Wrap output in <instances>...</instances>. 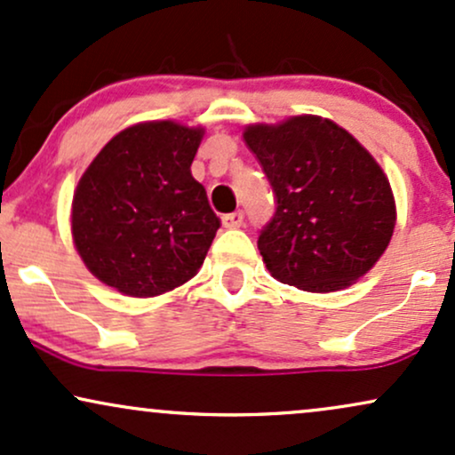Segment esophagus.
<instances>
[{"mask_svg": "<svg viewBox=\"0 0 455 455\" xmlns=\"http://www.w3.org/2000/svg\"><path fill=\"white\" fill-rule=\"evenodd\" d=\"M222 224L227 228H237L243 224V212H233V213H224L222 216Z\"/></svg>", "mask_w": 455, "mask_h": 455, "instance_id": "obj_1", "label": "esophagus"}]
</instances>
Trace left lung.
<instances>
[{
    "instance_id": "left-lung-1",
    "label": "left lung",
    "mask_w": 455,
    "mask_h": 455,
    "mask_svg": "<svg viewBox=\"0 0 455 455\" xmlns=\"http://www.w3.org/2000/svg\"><path fill=\"white\" fill-rule=\"evenodd\" d=\"M243 140L275 195L259 235L271 275L307 292L352 286L384 254L396 224L384 169L346 129L311 114L250 124Z\"/></svg>"
}]
</instances>
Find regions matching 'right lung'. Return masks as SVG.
I'll return each instance as SVG.
<instances>
[{"mask_svg":"<svg viewBox=\"0 0 455 455\" xmlns=\"http://www.w3.org/2000/svg\"><path fill=\"white\" fill-rule=\"evenodd\" d=\"M201 140V127L152 120L120 131L92 158L71 201V235L106 286L156 297L201 269L220 228L190 173Z\"/></svg>","mask_w":455,"mask_h":455,"instance_id":"1","label":"right lung"}]
</instances>
